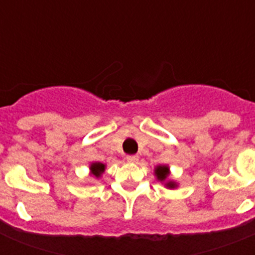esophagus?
Segmentation results:
<instances>
[{
    "mask_svg": "<svg viewBox=\"0 0 255 255\" xmlns=\"http://www.w3.org/2000/svg\"><path fill=\"white\" fill-rule=\"evenodd\" d=\"M138 159H139L138 155H128V157H126V161L130 162V163H135Z\"/></svg>",
    "mask_w": 255,
    "mask_h": 255,
    "instance_id": "esophagus-1",
    "label": "esophagus"
}]
</instances>
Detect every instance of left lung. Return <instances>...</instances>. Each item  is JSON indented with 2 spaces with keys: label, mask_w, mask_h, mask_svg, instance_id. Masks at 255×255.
Masks as SVG:
<instances>
[{
  "label": "left lung",
  "mask_w": 255,
  "mask_h": 255,
  "mask_svg": "<svg viewBox=\"0 0 255 255\" xmlns=\"http://www.w3.org/2000/svg\"><path fill=\"white\" fill-rule=\"evenodd\" d=\"M154 176L157 177V180L161 182H163L164 186L167 189H175L177 188V182L173 181V180H168L170 176V167L167 164H158L154 167Z\"/></svg>",
  "instance_id": "8db88e82"
}]
</instances>
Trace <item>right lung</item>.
I'll list each match as a JSON object with an SVG mask.
<instances>
[{
	"label": "right lung",
	"mask_w": 255,
	"mask_h": 255,
	"mask_svg": "<svg viewBox=\"0 0 255 255\" xmlns=\"http://www.w3.org/2000/svg\"><path fill=\"white\" fill-rule=\"evenodd\" d=\"M89 170H91V175L94 176L96 179H100L102 176V173L106 170V164L101 163V162H92L91 166H89Z\"/></svg>",
	"instance_id": "add662e5"
}]
</instances>
